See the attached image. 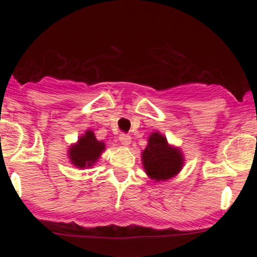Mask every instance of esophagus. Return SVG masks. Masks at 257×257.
I'll use <instances>...</instances> for the list:
<instances>
[{
    "label": "esophagus",
    "mask_w": 257,
    "mask_h": 257,
    "mask_svg": "<svg viewBox=\"0 0 257 257\" xmlns=\"http://www.w3.org/2000/svg\"><path fill=\"white\" fill-rule=\"evenodd\" d=\"M119 143L122 144V145H124V146H129V145H131V143H132L131 135H128V134H120V135H119Z\"/></svg>",
    "instance_id": "obj_1"
}]
</instances>
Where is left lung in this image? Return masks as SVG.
I'll list each match as a JSON object with an SVG mask.
<instances>
[{"instance_id": "obj_1", "label": "left lung", "mask_w": 257, "mask_h": 257, "mask_svg": "<svg viewBox=\"0 0 257 257\" xmlns=\"http://www.w3.org/2000/svg\"><path fill=\"white\" fill-rule=\"evenodd\" d=\"M141 162L146 175L155 181H167L175 178L185 166L181 149L170 145L167 138L159 132H152L146 149L141 152Z\"/></svg>"}]
</instances>
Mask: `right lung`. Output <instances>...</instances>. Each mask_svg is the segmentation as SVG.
Masks as SVG:
<instances>
[{"label": "right lung", "mask_w": 257, "mask_h": 257, "mask_svg": "<svg viewBox=\"0 0 257 257\" xmlns=\"http://www.w3.org/2000/svg\"><path fill=\"white\" fill-rule=\"evenodd\" d=\"M105 150L106 145L104 141L98 140L94 132L87 129L84 134L78 138L77 143L70 145L67 150V157L72 166L79 169H88L99 161L100 156Z\"/></svg>", "instance_id": "obj_1"}]
</instances>
